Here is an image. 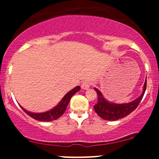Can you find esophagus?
Returning a JSON list of instances; mask_svg holds the SVG:
<instances>
[{
  "mask_svg": "<svg viewBox=\"0 0 159 159\" xmlns=\"http://www.w3.org/2000/svg\"><path fill=\"white\" fill-rule=\"evenodd\" d=\"M90 87V83L87 81H84L81 84V88L83 89V90H87V89H89V87Z\"/></svg>",
  "mask_w": 159,
  "mask_h": 159,
  "instance_id": "1",
  "label": "esophagus"
}]
</instances>
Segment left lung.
<instances>
[{
    "label": "left lung",
    "mask_w": 159,
    "mask_h": 159,
    "mask_svg": "<svg viewBox=\"0 0 159 159\" xmlns=\"http://www.w3.org/2000/svg\"><path fill=\"white\" fill-rule=\"evenodd\" d=\"M146 88H147V78L144 82L142 93L139 97L129 103L117 104L111 102L107 100L104 97L103 94L95 87L94 90L97 92L98 95V102L96 105H94V110L100 117L109 121H114L125 117L130 114L138 106L145 93Z\"/></svg>",
    "instance_id": "8db88e82"
}]
</instances>
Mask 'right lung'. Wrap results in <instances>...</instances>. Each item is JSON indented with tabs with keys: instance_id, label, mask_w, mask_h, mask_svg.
Segmentation results:
<instances>
[{
	"instance_id": "add662e5",
	"label": "right lung",
	"mask_w": 159,
	"mask_h": 159,
	"mask_svg": "<svg viewBox=\"0 0 159 159\" xmlns=\"http://www.w3.org/2000/svg\"><path fill=\"white\" fill-rule=\"evenodd\" d=\"M80 89H81L80 86H77V87H75V88L72 89V90H71L63 96V98L61 100V102H60L55 107H54L53 108L48 111H45V112L34 113L27 111L26 109H25L21 106V107L27 114H28L29 116H31L32 118H34V119H35L36 120H39V121L42 122L53 121V120L58 119L60 116H61L63 114V113L65 112L66 109L67 107V105H68L72 96H73L74 94H75L78 91H79Z\"/></svg>"
}]
</instances>
